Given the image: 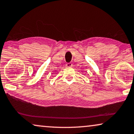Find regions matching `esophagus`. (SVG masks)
Returning <instances> with one entry per match:
<instances>
[{"instance_id":"obj_1","label":"esophagus","mask_w":134,"mask_h":134,"mask_svg":"<svg viewBox=\"0 0 134 134\" xmlns=\"http://www.w3.org/2000/svg\"><path fill=\"white\" fill-rule=\"evenodd\" d=\"M66 67H71L72 66V63H67L66 64Z\"/></svg>"}]
</instances>
